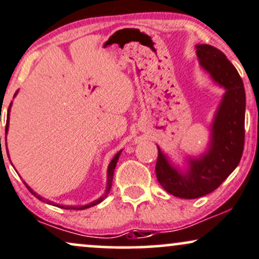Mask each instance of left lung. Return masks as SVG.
Masks as SVG:
<instances>
[{
  "label": "left lung",
  "instance_id": "left-lung-1",
  "mask_svg": "<svg viewBox=\"0 0 259 259\" xmlns=\"http://www.w3.org/2000/svg\"><path fill=\"white\" fill-rule=\"evenodd\" d=\"M197 55L201 66L227 92L214 117L210 149L200 159H191L187 174L174 169L158 147V182L167 193L185 199L200 198L219 188L239 165L245 143L246 96L241 77L212 46H197Z\"/></svg>",
  "mask_w": 259,
  "mask_h": 259
}]
</instances>
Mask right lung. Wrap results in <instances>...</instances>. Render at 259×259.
<instances>
[{
	"instance_id": "1",
	"label": "right lung",
	"mask_w": 259,
	"mask_h": 259,
	"mask_svg": "<svg viewBox=\"0 0 259 259\" xmlns=\"http://www.w3.org/2000/svg\"><path fill=\"white\" fill-rule=\"evenodd\" d=\"M9 107H11V106H9ZM9 111V110H8ZM8 119H7V124H6V133H7V130H8ZM1 140V139H0ZM119 155H120V152H118V153L114 155V158L113 159L111 160V163H110V166H108V175H107V189H106V194L104 195V197H101L100 199H98V200H95V201H93L92 204H89V205H84V206H64V205H58L59 207H62V208H66V210H84V208H88V207H92V206H94V205H96V204H99V202H101L102 200H104L105 199V197L106 195H107V193L110 192V189H111V187H112V180H113V174H114V169H116V164H117V161H118V158H119ZM25 186L27 187V189H29V191L32 193L33 195H35V197L37 198V199H39V200H42L43 201V198H40L38 194H36L35 192L32 191V189L30 188L29 186L26 185V183H25ZM45 201L46 202H48V204H53L52 201H49V200H46L45 199ZM53 205H55V204H53Z\"/></svg>"
}]
</instances>
